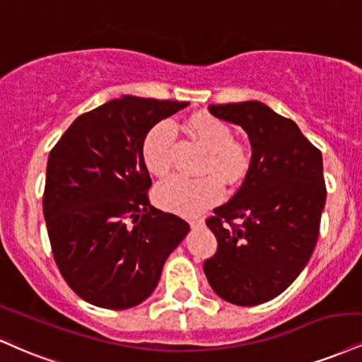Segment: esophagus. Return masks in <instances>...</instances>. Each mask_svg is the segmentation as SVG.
Returning <instances> with one entry per match:
<instances>
[{"instance_id": "esophagus-1", "label": "esophagus", "mask_w": 362, "mask_h": 362, "mask_svg": "<svg viewBox=\"0 0 362 362\" xmlns=\"http://www.w3.org/2000/svg\"><path fill=\"white\" fill-rule=\"evenodd\" d=\"M190 226H192V228H202V226H204V219L190 221Z\"/></svg>"}]
</instances>
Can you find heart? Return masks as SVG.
Returning a JSON list of instances; mask_svg holds the SVG:
<instances>
[{"label": "heart", "instance_id": "heart-1", "mask_svg": "<svg viewBox=\"0 0 362 362\" xmlns=\"http://www.w3.org/2000/svg\"><path fill=\"white\" fill-rule=\"evenodd\" d=\"M190 129L209 150L206 170H216L224 180L238 182L250 167L245 148L234 143V133L228 123L209 115L190 119ZM177 126L172 119H162L148 129L141 143V158L148 172L160 177L172 167ZM224 185L217 175L185 177L172 175L156 187L155 199L160 207L182 216H197L207 207L221 202Z\"/></svg>", "mask_w": 362, "mask_h": 362}]
</instances>
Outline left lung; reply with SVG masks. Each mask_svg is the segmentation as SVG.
Returning <instances> with one entry per match:
<instances>
[{
	"label": "left lung",
	"instance_id": "1",
	"mask_svg": "<svg viewBox=\"0 0 362 362\" xmlns=\"http://www.w3.org/2000/svg\"><path fill=\"white\" fill-rule=\"evenodd\" d=\"M209 111L241 126L252 155L238 192L206 221L217 251L204 273L226 302L259 305L288 288L317 245L327 195L322 153L293 121L259 101L211 104Z\"/></svg>",
	"mask_w": 362,
	"mask_h": 362
}]
</instances>
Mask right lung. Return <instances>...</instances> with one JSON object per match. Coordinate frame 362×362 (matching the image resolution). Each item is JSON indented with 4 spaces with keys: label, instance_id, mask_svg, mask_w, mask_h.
<instances>
[{
    "label": "right lung",
    "instance_id": "add662e5",
    "mask_svg": "<svg viewBox=\"0 0 362 362\" xmlns=\"http://www.w3.org/2000/svg\"><path fill=\"white\" fill-rule=\"evenodd\" d=\"M189 103L123 95L77 117L52 148L43 216L54 259L86 302L132 308L153 293L190 226L148 200V129Z\"/></svg>",
    "mask_w": 362,
    "mask_h": 362
}]
</instances>
